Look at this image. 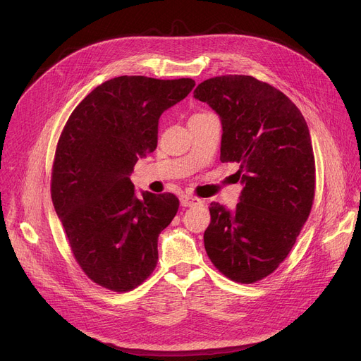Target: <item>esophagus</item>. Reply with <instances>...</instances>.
I'll list each match as a JSON object with an SVG mask.
<instances>
[{"instance_id": "esophagus-1", "label": "esophagus", "mask_w": 361, "mask_h": 361, "mask_svg": "<svg viewBox=\"0 0 361 361\" xmlns=\"http://www.w3.org/2000/svg\"><path fill=\"white\" fill-rule=\"evenodd\" d=\"M180 203H181V206H184V207H190V206L202 204L203 202H202L200 199H197V197H192V196H187V195H183V196L180 197Z\"/></svg>"}]
</instances>
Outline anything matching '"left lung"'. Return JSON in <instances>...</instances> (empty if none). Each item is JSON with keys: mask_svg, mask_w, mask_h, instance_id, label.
Returning a JSON list of instances; mask_svg holds the SVG:
<instances>
[{"mask_svg": "<svg viewBox=\"0 0 361 361\" xmlns=\"http://www.w3.org/2000/svg\"><path fill=\"white\" fill-rule=\"evenodd\" d=\"M193 94L219 116L221 162H237L244 185L234 209L211 203L204 249L226 278L253 283L286 260L310 215L316 166L309 127L288 97L252 75H218Z\"/></svg>", "mask_w": 361, "mask_h": 361, "instance_id": "left-lung-1", "label": "left lung"}]
</instances>
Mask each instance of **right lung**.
I'll return each instance as SVG.
<instances>
[{"label":"right lung","mask_w":361,"mask_h":361,"mask_svg":"<svg viewBox=\"0 0 361 361\" xmlns=\"http://www.w3.org/2000/svg\"><path fill=\"white\" fill-rule=\"evenodd\" d=\"M193 79L120 75L74 108L56 143L51 197L82 271L116 293L139 287L158 263V237L174 219L173 193H135L130 174L157 149L162 112Z\"/></svg>","instance_id":"add662e5"}]
</instances>
